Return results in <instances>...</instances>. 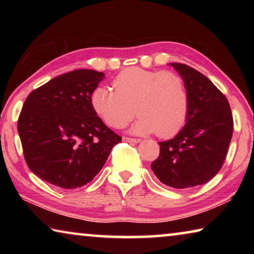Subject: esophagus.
I'll list each match as a JSON object with an SVG mask.
<instances>
[{
    "instance_id": "esophagus-1",
    "label": "esophagus",
    "mask_w": 254,
    "mask_h": 254,
    "mask_svg": "<svg viewBox=\"0 0 254 254\" xmlns=\"http://www.w3.org/2000/svg\"><path fill=\"white\" fill-rule=\"evenodd\" d=\"M124 142H130V143H137L140 142V139H135V137H128V136H123Z\"/></svg>"
}]
</instances>
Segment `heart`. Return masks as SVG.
<instances>
[{
    "mask_svg": "<svg viewBox=\"0 0 254 254\" xmlns=\"http://www.w3.org/2000/svg\"><path fill=\"white\" fill-rule=\"evenodd\" d=\"M112 85L114 91L98 86L91 94L93 110L109 127L121 128L137 114L133 132L169 137L186 122L188 92L177 72L132 67L120 72Z\"/></svg>",
    "mask_w": 254,
    "mask_h": 254,
    "instance_id": "b5f03b06",
    "label": "heart"
}]
</instances>
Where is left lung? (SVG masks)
Masks as SVG:
<instances>
[{"instance_id":"obj_1","label":"left lung","mask_w":254,"mask_h":254,"mask_svg":"<svg viewBox=\"0 0 254 254\" xmlns=\"http://www.w3.org/2000/svg\"><path fill=\"white\" fill-rule=\"evenodd\" d=\"M188 92L186 124L177 135L159 142L151 169L162 184L189 188L209 182L222 168L233 134L229 101L207 77L185 64H170Z\"/></svg>"}]
</instances>
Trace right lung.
I'll return each instance as SVG.
<instances>
[{"label":"right lung","mask_w":254,"mask_h":254,"mask_svg":"<svg viewBox=\"0 0 254 254\" xmlns=\"http://www.w3.org/2000/svg\"><path fill=\"white\" fill-rule=\"evenodd\" d=\"M104 74L77 69L29 94L18 120L30 170L64 189L81 187L100 173L122 137L97 117L91 94Z\"/></svg>","instance_id":"add662e5"}]
</instances>
